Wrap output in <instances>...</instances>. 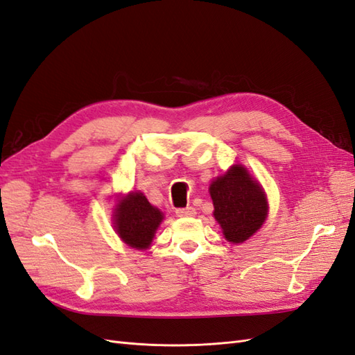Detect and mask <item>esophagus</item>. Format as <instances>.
I'll return each instance as SVG.
<instances>
[{
    "instance_id": "34e87169",
    "label": "esophagus",
    "mask_w": 355,
    "mask_h": 355,
    "mask_svg": "<svg viewBox=\"0 0 355 355\" xmlns=\"http://www.w3.org/2000/svg\"><path fill=\"white\" fill-rule=\"evenodd\" d=\"M175 213H177V216H178V217H192V216H195V214H196L195 208H192V207L178 208V210H177Z\"/></svg>"
}]
</instances>
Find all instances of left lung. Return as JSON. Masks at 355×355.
Segmentation results:
<instances>
[{"label":"left lung","instance_id":"left-lung-1","mask_svg":"<svg viewBox=\"0 0 355 355\" xmlns=\"http://www.w3.org/2000/svg\"><path fill=\"white\" fill-rule=\"evenodd\" d=\"M214 217L225 239L243 243L255 234L267 216V201L261 186L241 165L232 166L210 186Z\"/></svg>","mask_w":355,"mask_h":355}]
</instances>
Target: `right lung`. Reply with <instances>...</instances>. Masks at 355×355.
I'll use <instances>...</instances> for the list:
<instances>
[{
  "instance_id": "1",
  "label": "right lung",
  "mask_w": 355,
  "mask_h": 355,
  "mask_svg": "<svg viewBox=\"0 0 355 355\" xmlns=\"http://www.w3.org/2000/svg\"><path fill=\"white\" fill-rule=\"evenodd\" d=\"M114 217L115 231L125 244L135 249H147L163 214L141 192H135L121 199Z\"/></svg>"
}]
</instances>
